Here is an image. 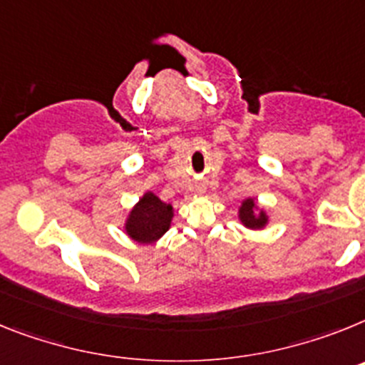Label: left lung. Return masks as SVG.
<instances>
[{"label":"left lung","mask_w":365,"mask_h":365,"mask_svg":"<svg viewBox=\"0 0 365 365\" xmlns=\"http://www.w3.org/2000/svg\"><path fill=\"white\" fill-rule=\"evenodd\" d=\"M239 217L242 220V224L246 227H252V230H259L266 224V215L262 213H255V202L253 198H248V200H244L242 207L239 211Z\"/></svg>","instance_id":"8db88e82"}]
</instances>
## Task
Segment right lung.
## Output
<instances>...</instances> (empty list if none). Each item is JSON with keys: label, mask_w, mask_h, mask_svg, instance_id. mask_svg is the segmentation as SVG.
I'll return each instance as SVG.
<instances>
[{"label": "right lung", "mask_w": 365, "mask_h": 365, "mask_svg": "<svg viewBox=\"0 0 365 365\" xmlns=\"http://www.w3.org/2000/svg\"><path fill=\"white\" fill-rule=\"evenodd\" d=\"M170 218L173 205L161 202L154 192H147L132 209L126 220V233L138 242L150 244L169 230Z\"/></svg>", "instance_id": "obj_1"}]
</instances>
